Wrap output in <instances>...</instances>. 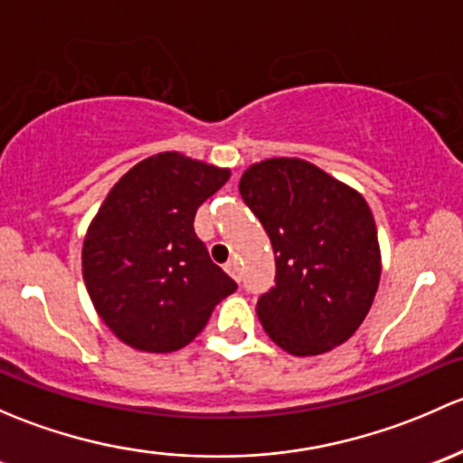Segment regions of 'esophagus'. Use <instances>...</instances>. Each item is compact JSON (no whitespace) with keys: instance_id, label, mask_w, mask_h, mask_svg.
I'll return each instance as SVG.
<instances>
[{"instance_id":"obj_1","label":"esophagus","mask_w":463,"mask_h":463,"mask_svg":"<svg viewBox=\"0 0 463 463\" xmlns=\"http://www.w3.org/2000/svg\"><path fill=\"white\" fill-rule=\"evenodd\" d=\"M225 269L233 280H241V263H238V260H230V263L225 265Z\"/></svg>"}]
</instances>
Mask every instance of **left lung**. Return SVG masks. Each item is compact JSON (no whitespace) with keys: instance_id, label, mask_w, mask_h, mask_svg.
<instances>
[{"instance_id":"1","label":"left lung","mask_w":463,"mask_h":463,"mask_svg":"<svg viewBox=\"0 0 463 463\" xmlns=\"http://www.w3.org/2000/svg\"><path fill=\"white\" fill-rule=\"evenodd\" d=\"M238 189L276 256V285L256 303L267 336L294 356L335 350L359 330L379 288L381 247L365 198L301 158L254 162Z\"/></svg>"}]
</instances>
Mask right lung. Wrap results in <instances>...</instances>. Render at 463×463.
Masks as SVG:
<instances>
[{
  "label": "right lung",
  "mask_w": 463,
  "mask_h": 463,
  "mask_svg": "<svg viewBox=\"0 0 463 463\" xmlns=\"http://www.w3.org/2000/svg\"><path fill=\"white\" fill-rule=\"evenodd\" d=\"M225 166L178 151L127 171L90 221L82 276L104 326L133 350L189 345L236 283L194 232V216L230 180Z\"/></svg>",
  "instance_id": "1"
}]
</instances>
